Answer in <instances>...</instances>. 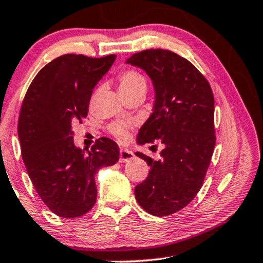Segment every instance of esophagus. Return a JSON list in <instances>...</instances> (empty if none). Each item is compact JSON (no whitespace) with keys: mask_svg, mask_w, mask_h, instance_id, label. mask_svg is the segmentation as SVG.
<instances>
[{"mask_svg":"<svg viewBox=\"0 0 263 263\" xmlns=\"http://www.w3.org/2000/svg\"><path fill=\"white\" fill-rule=\"evenodd\" d=\"M133 157H135V155H133L132 151L127 150V149H121L120 150L119 162H121V163H126V162L131 161Z\"/></svg>","mask_w":263,"mask_h":263,"instance_id":"esophagus-1","label":"esophagus"}]
</instances>
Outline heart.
I'll return each instance as SVG.
<instances>
[{
	"label": "heart",
	"instance_id": "1",
	"mask_svg": "<svg viewBox=\"0 0 263 263\" xmlns=\"http://www.w3.org/2000/svg\"><path fill=\"white\" fill-rule=\"evenodd\" d=\"M139 88H146V81L142 73L135 70H126L121 72L119 76V90L120 93H128V91L139 89ZM130 125L126 123H116L110 126V132L114 133L120 139H124L127 136Z\"/></svg>",
	"mask_w": 263,
	"mask_h": 263
}]
</instances>
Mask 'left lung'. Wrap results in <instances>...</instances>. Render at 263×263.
<instances>
[{"mask_svg": "<svg viewBox=\"0 0 263 263\" xmlns=\"http://www.w3.org/2000/svg\"><path fill=\"white\" fill-rule=\"evenodd\" d=\"M153 81V113L140 127L139 145L160 139V161L142 153L149 176L137 184L138 204L154 216L175 213L193 200L204 182L212 157L214 99L210 83L186 58L168 50H145L127 59Z\"/></svg>", "mask_w": 263, "mask_h": 263, "instance_id": "obj_1", "label": "left lung"}]
</instances>
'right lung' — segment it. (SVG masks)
<instances>
[{
    "instance_id": "add662e5",
    "label": "right lung",
    "mask_w": 263,
    "mask_h": 263,
    "mask_svg": "<svg viewBox=\"0 0 263 263\" xmlns=\"http://www.w3.org/2000/svg\"><path fill=\"white\" fill-rule=\"evenodd\" d=\"M116 54H63L32 81L22 102L17 136L28 176L45 205L63 218L86 214L96 201L95 175L119 161V146L102 137L84 153L73 143L72 124L86 118L91 93Z\"/></svg>"
}]
</instances>
